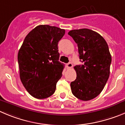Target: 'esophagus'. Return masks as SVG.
<instances>
[{
  "mask_svg": "<svg viewBox=\"0 0 125 125\" xmlns=\"http://www.w3.org/2000/svg\"><path fill=\"white\" fill-rule=\"evenodd\" d=\"M72 66H73V64L71 62H69L68 63L66 64V68H72Z\"/></svg>",
  "mask_w": 125,
  "mask_h": 125,
  "instance_id": "esophagus-1",
  "label": "esophagus"
}]
</instances>
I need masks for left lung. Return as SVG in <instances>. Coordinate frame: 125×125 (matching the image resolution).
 <instances>
[{
	"label": "left lung",
	"instance_id": "obj_1",
	"mask_svg": "<svg viewBox=\"0 0 125 125\" xmlns=\"http://www.w3.org/2000/svg\"><path fill=\"white\" fill-rule=\"evenodd\" d=\"M78 45L82 65L74 67L76 79L70 84L73 95L80 100L89 101L103 90L110 75L112 62L107 43L102 36L89 29L68 32Z\"/></svg>",
	"mask_w": 125,
	"mask_h": 125
}]
</instances>
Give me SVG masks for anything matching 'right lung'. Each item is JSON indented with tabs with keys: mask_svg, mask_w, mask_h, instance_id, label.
Segmentation results:
<instances>
[{
	"mask_svg": "<svg viewBox=\"0 0 125 125\" xmlns=\"http://www.w3.org/2000/svg\"><path fill=\"white\" fill-rule=\"evenodd\" d=\"M65 33L56 26L39 25L26 36L18 51L20 80L36 99L51 96L62 76L64 65L59 61L58 42Z\"/></svg>",
	"mask_w": 125,
	"mask_h": 125,
	"instance_id": "obj_1",
	"label": "right lung"
}]
</instances>
